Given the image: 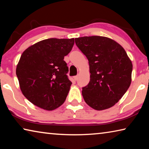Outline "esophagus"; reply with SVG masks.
<instances>
[{
    "label": "esophagus",
    "mask_w": 149,
    "mask_h": 149,
    "mask_svg": "<svg viewBox=\"0 0 149 149\" xmlns=\"http://www.w3.org/2000/svg\"><path fill=\"white\" fill-rule=\"evenodd\" d=\"M74 79L75 81H77V80L78 79V76H77V75H76V76H74Z\"/></svg>",
    "instance_id": "34e87169"
}]
</instances>
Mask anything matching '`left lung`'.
<instances>
[{
  "instance_id": "obj_1",
  "label": "left lung",
  "mask_w": 149,
  "mask_h": 149,
  "mask_svg": "<svg viewBox=\"0 0 149 149\" xmlns=\"http://www.w3.org/2000/svg\"><path fill=\"white\" fill-rule=\"evenodd\" d=\"M75 42L89 60L90 81L82 89L85 102L97 110L113 107L132 83L133 65L125 50L106 37H82Z\"/></svg>"
}]
</instances>
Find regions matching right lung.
Here are the masks:
<instances>
[{
    "instance_id": "add662e5",
    "label": "right lung",
    "mask_w": 149,
    "mask_h": 149,
    "mask_svg": "<svg viewBox=\"0 0 149 149\" xmlns=\"http://www.w3.org/2000/svg\"><path fill=\"white\" fill-rule=\"evenodd\" d=\"M74 44V39H45L22 53L16 66L22 93L34 105L53 110L64 102L72 82L64 60Z\"/></svg>"
}]
</instances>
